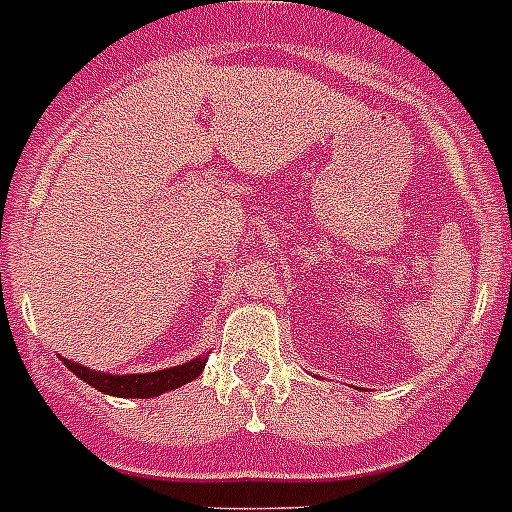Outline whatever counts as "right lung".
<instances>
[{
  "mask_svg": "<svg viewBox=\"0 0 512 512\" xmlns=\"http://www.w3.org/2000/svg\"><path fill=\"white\" fill-rule=\"evenodd\" d=\"M208 357H195L185 365L166 367V370L155 372H137V375H110V372H94L89 367L79 365V362H68L63 359L65 367L79 375L84 383H89L92 388L102 391V394L110 396H124V399H150V396H161L166 391H174V388L185 386L190 380H195L206 367Z\"/></svg>",
  "mask_w": 512,
  "mask_h": 512,
  "instance_id": "obj_1",
  "label": "right lung"
}]
</instances>
